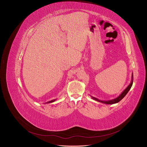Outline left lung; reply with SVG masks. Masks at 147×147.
I'll return each instance as SVG.
<instances>
[{"mask_svg":"<svg viewBox=\"0 0 147 147\" xmlns=\"http://www.w3.org/2000/svg\"><path fill=\"white\" fill-rule=\"evenodd\" d=\"M132 83H133V74L132 75V80H131V83L129 84V86L125 89V90H124L123 91V92L121 93V94H120L118 97H117V98H115V99H114L107 100V101H104V100H99V99H97V98H96V97H92V96H91V97H92V98L93 99H94V100H97V101H98V102H102V103L106 104H113L118 103V102H119L120 100H121L123 98V97L127 94V93L128 92V91L130 90V89H131V86H132Z\"/></svg>","mask_w":147,"mask_h":147,"instance_id":"8db88e82","label":"left lung"}]
</instances>
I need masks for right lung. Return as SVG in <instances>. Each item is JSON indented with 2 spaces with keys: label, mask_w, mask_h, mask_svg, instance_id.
Masks as SVG:
<instances>
[{
  "label": "right lung",
  "mask_w": 147,
  "mask_h": 147,
  "mask_svg": "<svg viewBox=\"0 0 147 147\" xmlns=\"http://www.w3.org/2000/svg\"><path fill=\"white\" fill-rule=\"evenodd\" d=\"M55 100H56V99H53L52 100H50V101H48V102H46V103H51V102H53L55 101Z\"/></svg>",
  "instance_id": "add662e5"
}]
</instances>
